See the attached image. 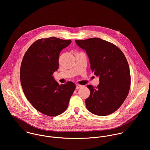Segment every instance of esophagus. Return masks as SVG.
I'll return each mask as SVG.
<instances>
[{
  "mask_svg": "<svg viewBox=\"0 0 150 150\" xmlns=\"http://www.w3.org/2000/svg\"><path fill=\"white\" fill-rule=\"evenodd\" d=\"M82 87V86L79 85V84H78V85L76 86V90H78V89H79L80 88H81Z\"/></svg>",
  "mask_w": 150,
  "mask_h": 150,
  "instance_id": "34e87169",
  "label": "esophagus"
}]
</instances>
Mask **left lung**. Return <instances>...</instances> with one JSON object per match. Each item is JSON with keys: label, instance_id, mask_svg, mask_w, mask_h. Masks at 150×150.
<instances>
[{"label": "left lung", "instance_id": "1", "mask_svg": "<svg viewBox=\"0 0 150 150\" xmlns=\"http://www.w3.org/2000/svg\"><path fill=\"white\" fill-rule=\"evenodd\" d=\"M87 53L90 68L100 77L97 87L87 85L90 94L86 100L88 110L105 116L114 113L128 96L131 86V74L123 52L115 44L99 38L75 40Z\"/></svg>", "mask_w": 150, "mask_h": 150}]
</instances>
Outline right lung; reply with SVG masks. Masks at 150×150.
<instances>
[{
	"instance_id": "obj_1",
	"label": "right lung",
	"mask_w": 150,
	"mask_h": 150,
	"mask_svg": "<svg viewBox=\"0 0 150 150\" xmlns=\"http://www.w3.org/2000/svg\"><path fill=\"white\" fill-rule=\"evenodd\" d=\"M71 43L69 40L54 37L39 39L28 48L21 63L20 79L26 98L37 110L48 116L67 109L76 88L72 82L60 85L52 76L59 68L61 50Z\"/></svg>"
}]
</instances>
